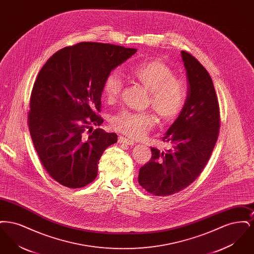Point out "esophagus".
Instances as JSON below:
<instances>
[{"instance_id":"obj_1","label":"esophagus","mask_w":254,"mask_h":254,"mask_svg":"<svg viewBox=\"0 0 254 254\" xmlns=\"http://www.w3.org/2000/svg\"><path fill=\"white\" fill-rule=\"evenodd\" d=\"M119 143L120 144H126V145H134V142H133L132 140H130V139H127V138H126V137H124V136H120L119 137Z\"/></svg>"}]
</instances>
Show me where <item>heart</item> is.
<instances>
[{
	"label": "heart",
	"mask_w": 254,
	"mask_h": 254,
	"mask_svg": "<svg viewBox=\"0 0 254 254\" xmlns=\"http://www.w3.org/2000/svg\"><path fill=\"white\" fill-rule=\"evenodd\" d=\"M131 74L149 91L147 104L152 106L163 121H173L180 114L187 90L168 64L159 60L144 61L133 66ZM122 89L120 73L116 70L109 72L103 82L105 98L110 103L115 102L121 95ZM111 125L115 130L139 139L156 125V117L150 110L122 109L112 118Z\"/></svg>",
	"instance_id": "1"
}]
</instances>
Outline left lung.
I'll list each match as a JSON object with an SVG mask.
<instances>
[{
  "mask_svg": "<svg viewBox=\"0 0 254 254\" xmlns=\"http://www.w3.org/2000/svg\"><path fill=\"white\" fill-rule=\"evenodd\" d=\"M181 53L188 96L179 117L163 137L171 147L166 151L151 147V158L138 175L140 186L155 196L177 193L199 177L213 151L221 126L210 75L190 53Z\"/></svg>",
  "mask_w": 254,
  "mask_h": 254,
  "instance_id": "8db88e82",
  "label": "left lung"
}]
</instances>
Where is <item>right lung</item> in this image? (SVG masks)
<instances>
[{
    "instance_id": "add662e5",
    "label": "right lung",
    "mask_w": 254,
    "mask_h": 254,
    "mask_svg": "<svg viewBox=\"0 0 254 254\" xmlns=\"http://www.w3.org/2000/svg\"><path fill=\"white\" fill-rule=\"evenodd\" d=\"M136 52L120 46L83 42L54 53L37 76L27 124L39 159L62 186L79 189L97 177L99 160L117 134L101 128L106 76Z\"/></svg>"
}]
</instances>
